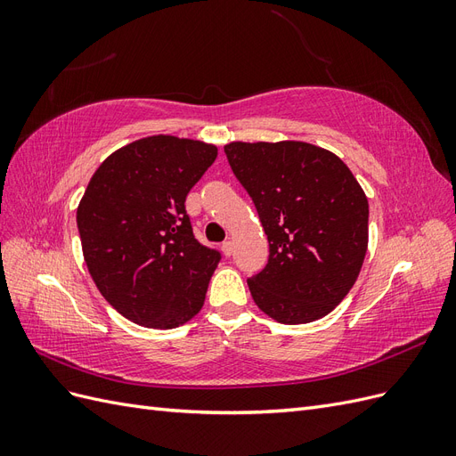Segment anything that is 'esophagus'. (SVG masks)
<instances>
[{
  "label": "esophagus",
  "mask_w": 456,
  "mask_h": 456,
  "mask_svg": "<svg viewBox=\"0 0 456 456\" xmlns=\"http://www.w3.org/2000/svg\"><path fill=\"white\" fill-rule=\"evenodd\" d=\"M220 249H223L224 256H230L233 253V243L228 240V241H224L223 245H220Z\"/></svg>",
  "instance_id": "esophagus-1"
}]
</instances>
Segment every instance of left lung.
<instances>
[{"instance_id": "1", "label": "left lung", "mask_w": 456, "mask_h": 456, "mask_svg": "<svg viewBox=\"0 0 456 456\" xmlns=\"http://www.w3.org/2000/svg\"><path fill=\"white\" fill-rule=\"evenodd\" d=\"M224 154L268 236L266 266L247 280L256 306L285 325L320 320L363 265L362 186L340 158L308 142H232Z\"/></svg>"}]
</instances>
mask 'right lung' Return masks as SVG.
<instances>
[{
	"label": "right lung",
	"mask_w": 456,
	"mask_h": 456,
	"mask_svg": "<svg viewBox=\"0 0 456 456\" xmlns=\"http://www.w3.org/2000/svg\"><path fill=\"white\" fill-rule=\"evenodd\" d=\"M216 154L200 141L148 136L91 178L77 207L84 256L102 297L133 323L173 329L203 306L223 255L196 240L184 201Z\"/></svg>",
	"instance_id": "obj_1"
}]
</instances>
